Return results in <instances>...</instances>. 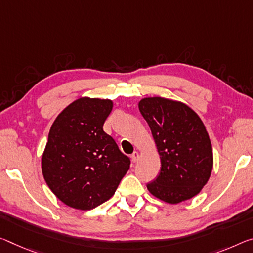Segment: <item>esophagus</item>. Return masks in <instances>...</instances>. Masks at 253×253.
I'll list each match as a JSON object with an SVG mask.
<instances>
[{
	"mask_svg": "<svg viewBox=\"0 0 253 253\" xmlns=\"http://www.w3.org/2000/svg\"><path fill=\"white\" fill-rule=\"evenodd\" d=\"M138 158H139V153H138V152H136V151L134 152L133 154L130 155V159H131V161H133L134 163H135V162H137Z\"/></svg>",
	"mask_w": 253,
	"mask_h": 253,
	"instance_id": "esophagus-1",
	"label": "esophagus"
}]
</instances>
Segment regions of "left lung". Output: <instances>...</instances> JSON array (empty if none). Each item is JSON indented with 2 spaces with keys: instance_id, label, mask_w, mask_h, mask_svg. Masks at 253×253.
<instances>
[{
  "instance_id": "1",
  "label": "left lung",
  "mask_w": 253,
  "mask_h": 253,
  "mask_svg": "<svg viewBox=\"0 0 253 253\" xmlns=\"http://www.w3.org/2000/svg\"><path fill=\"white\" fill-rule=\"evenodd\" d=\"M138 108L153 135L161 171L147 183L156 198L178 204L198 195L213 169V148L199 116L184 103L153 97Z\"/></svg>"
}]
</instances>
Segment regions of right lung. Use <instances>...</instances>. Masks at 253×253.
<instances>
[{"mask_svg": "<svg viewBox=\"0 0 253 253\" xmlns=\"http://www.w3.org/2000/svg\"><path fill=\"white\" fill-rule=\"evenodd\" d=\"M112 106L109 99L80 98L50 127L42 170L48 187L67 206L89 211L101 205L129 170V158L103 131Z\"/></svg>", "mask_w": 253, "mask_h": 253, "instance_id": "add662e5", "label": "right lung"}]
</instances>
